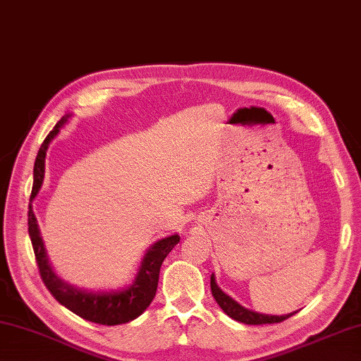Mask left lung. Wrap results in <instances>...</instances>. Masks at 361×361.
Instances as JSON below:
<instances>
[{
    "instance_id": "8db88e82",
    "label": "left lung",
    "mask_w": 361,
    "mask_h": 361,
    "mask_svg": "<svg viewBox=\"0 0 361 361\" xmlns=\"http://www.w3.org/2000/svg\"><path fill=\"white\" fill-rule=\"evenodd\" d=\"M209 286H212V293L222 311H224L227 316H231L232 319L238 320L241 324L246 325H264V324H279L284 322L286 319L292 317L295 312L286 314V316H268V314H260V312H254L249 311L246 307H243L241 305H238L237 301L232 300L228 295H226L222 292L218 286H216L214 281V274H212V281H209Z\"/></svg>"
}]
</instances>
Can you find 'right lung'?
<instances>
[{"label":"right lung","mask_w":361,"mask_h":361,"mask_svg":"<svg viewBox=\"0 0 361 361\" xmlns=\"http://www.w3.org/2000/svg\"><path fill=\"white\" fill-rule=\"evenodd\" d=\"M64 123H66V118L63 116L55 124L54 130H50V134L45 137L44 143L39 148L35 162V183H32L30 200L36 197L44 181L45 153H47L49 143L58 134V130H60ZM28 233L31 238L32 251H35L39 274H41L42 283L47 287L49 292L54 295L58 303L66 306L69 311L77 314V316L101 325H120L130 322V320L139 317L147 310L154 298L156 289H158L162 262L180 241L178 235H172V237L156 241L147 251L140 270L137 273V278L133 286H129L128 289L121 292H87L78 290L75 287L63 283L51 271L47 255H45L42 238L39 235L36 216L32 213L31 203L28 207Z\"/></svg>","instance_id":"right-lung-1"}]
</instances>
